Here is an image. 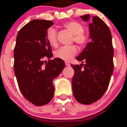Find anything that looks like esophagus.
<instances>
[{
    "label": "esophagus",
    "mask_w": 127,
    "mask_h": 127,
    "mask_svg": "<svg viewBox=\"0 0 127 127\" xmlns=\"http://www.w3.org/2000/svg\"><path fill=\"white\" fill-rule=\"evenodd\" d=\"M65 64H66V66H70V64L68 62L65 63Z\"/></svg>",
    "instance_id": "1"
}]
</instances>
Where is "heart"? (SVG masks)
Segmentation results:
<instances>
[{
  "label": "heart",
  "mask_w": 127,
  "mask_h": 127,
  "mask_svg": "<svg viewBox=\"0 0 127 127\" xmlns=\"http://www.w3.org/2000/svg\"><path fill=\"white\" fill-rule=\"evenodd\" d=\"M64 27L68 31L74 36V41L79 45H84L88 41V37L83 32L84 28L82 25L77 22H68L64 25ZM47 38L48 43L52 47H56L57 45V35L54 29H49L47 34ZM77 52V48L75 45L63 46L61 47L55 52V56L57 58L62 60L69 61L72 59L73 56Z\"/></svg>",
  "instance_id": "1"
}]
</instances>
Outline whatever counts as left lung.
Segmentation results:
<instances>
[{"mask_svg":"<svg viewBox=\"0 0 127 127\" xmlns=\"http://www.w3.org/2000/svg\"><path fill=\"white\" fill-rule=\"evenodd\" d=\"M80 18L86 22L90 21V15ZM89 30L91 41L76 57L82 64L71 65L75 71L72 79L73 96L77 102L86 105L96 102L104 95L114 69V49L109 28L100 18L93 16Z\"/></svg>","mask_w":127,"mask_h":127,"instance_id":"1","label":"left lung"}]
</instances>
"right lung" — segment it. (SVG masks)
<instances>
[{
  "instance_id": "obj_1",
  "label": "right lung",
  "mask_w": 127,
  "mask_h": 127,
  "mask_svg": "<svg viewBox=\"0 0 127 127\" xmlns=\"http://www.w3.org/2000/svg\"><path fill=\"white\" fill-rule=\"evenodd\" d=\"M53 25L50 20H33L24 25L16 36L14 70L18 84L25 98L37 106L51 101L54 95L53 80L65 66L62 59H50L52 53L47 34ZM44 58L49 61L45 64Z\"/></svg>"
}]
</instances>
